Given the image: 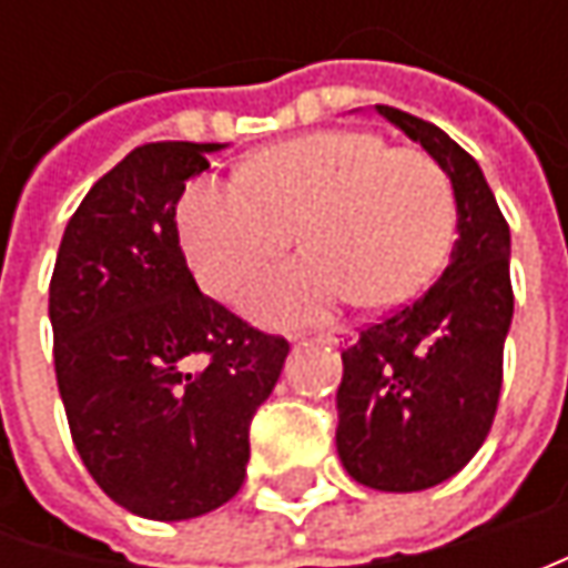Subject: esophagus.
Here are the masks:
<instances>
[{"mask_svg":"<svg viewBox=\"0 0 568 568\" xmlns=\"http://www.w3.org/2000/svg\"><path fill=\"white\" fill-rule=\"evenodd\" d=\"M318 341H328V344H351L354 341V332L347 328V325H335V328H328V332H318Z\"/></svg>","mask_w":568,"mask_h":568,"instance_id":"esophagus-1","label":"esophagus"}]
</instances>
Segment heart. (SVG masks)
<instances>
[{"label":"heart","mask_w":568,"mask_h":568,"mask_svg":"<svg viewBox=\"0 0 568 568\" xmlns=\"http://www.w3.org/2000/svg\"><path fill=\"white\" fill-rule=\"evenodd\" d=\"M300 240L306 255L265 274L250 310L268 322L322 316L335 303L395 306L446 262L455 199L429 154L361 129L272 144L236 176H199L180 233L207 294L236 300L252 274Z\"/></svg>","instance_id":"b5f03b06"}]
</instances>
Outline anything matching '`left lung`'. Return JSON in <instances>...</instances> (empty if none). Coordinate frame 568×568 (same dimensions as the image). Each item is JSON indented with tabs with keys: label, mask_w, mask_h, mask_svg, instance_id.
I'll return each instance as SVG.
<instances>
[{
	"label": "left lung",
	"mask_w": 568,
	"mask_h": 568,
	"mask_svg": "<svg viewBox=\"0 0 568 568\" xmlns=\"http://www.w3.org/2000/svg\"><path fill=\"white\" fill-rule=\"evenodd\" d=\"M376 110L446 170L458 240L426 294L366 325L341 351L335 443L357 484L414 493L465 468L496 417L515 306L509 224L462 144L404 110Z\"/></svg>",
	"instance_id": "8db88e82"
}]
</instances>
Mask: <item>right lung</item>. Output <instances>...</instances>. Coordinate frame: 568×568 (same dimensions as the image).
I'll return each mask as SVG.
<instances>
[{"mask_svg": "<svg viewBox=\"0 0 568 568\" xmlns=\"http://www.w3.org/2000/svg\"><path fill=\"white\" fill-rule=\"evenodd\" d=\"M221 148L129 151L69 217L50 281L72 443L100 490L154 521L236 496L252 417L291 351L202 294L180 246L176 205Z\"/></svg>", "mask_w": 568, "mask_h": 568, "instance_id": "add662e5", "label": "right lung"}]
</instances>
